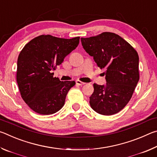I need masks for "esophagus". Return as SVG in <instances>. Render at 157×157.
<instances>
[{
  "label": "esophagus",
  "mask_w": 157,
  "mask_h": 157,
  "mask_svg": "<svg viewBox=\"0 0 157 157\" xmlns=\"http://www.w3.org/2000/svg\"><path fill=\"white\" fill-rule=\"evenodd\" d=\"M76 84H78V85H79V86H81V85H84L85 83L84 82H81L80 80H76Z\"/></svg>",
  "instance_id": "obj_1"
}]
</instances>
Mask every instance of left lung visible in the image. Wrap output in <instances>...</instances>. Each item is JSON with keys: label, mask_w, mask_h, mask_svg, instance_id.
<instances>
[{"label": "left lung", "mask_w": 157, "mask_h": 157, "mask_svg": "<svg viewBox=\"0 0 157 157\" xmlns=\"http://www.w3.org/2000/svg\"><path fill=\"white\" fill-rule=\"evenodd\" d=\"M81 41L98 67L105 69L103 74L107 81L105 85L94 84L90 105L102 115L119 112L131 99L139 80L136 50L121 36L109 32L81 38Z\"/></svg>", "instance_id": "1"}]
</instances>
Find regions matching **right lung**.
Masks as SVG:
<instances>
[{
  "label": "right lung",
  "instance_id": "add662e5",
  "mask_svg": "<svg viewBox=\"0 0 157 157\" xmlns=\"http://www.w3.org/2000/svg\"><path fill=\"white\" fill-rule=\"evenodd\" d=\"M79 42V36L68 39L42 34L23 47L18 57L17 81L21 98L32 110L50 115L63 107L75 82L60 81L52 71Z\"/></svg>",
  "mask_w": 157,
  "mask_h": 157
}]
</instances>
